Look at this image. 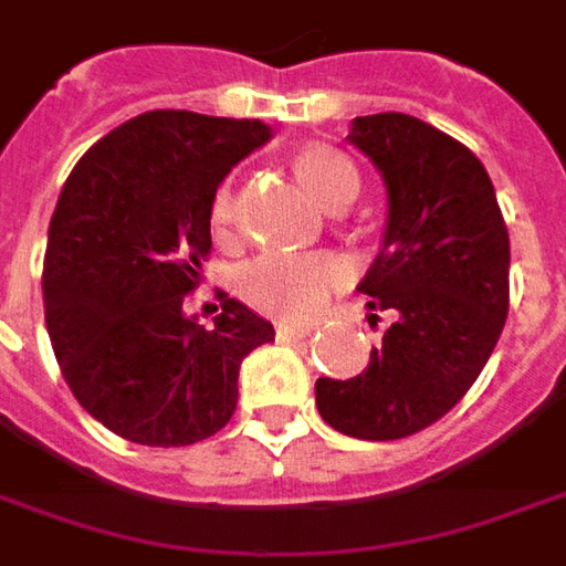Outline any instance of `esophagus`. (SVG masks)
Segmentation results:
<instances>
[{"label": "esophagus", "instance_id": "obj_1", "mask_svg": "<svg viewBox=\"0 0 566 566\" xmlns=\"http://www.w3.org/2000/svg\"><path fill=\"white\" fill-rule=\"evenodd\" d=\"M279 338H305L312 329H315V324H294V321H279Z\"/></svg>", "mask_w": 566, "mask_h": 566}]
</instances>
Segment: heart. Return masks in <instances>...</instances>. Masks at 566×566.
<instances>
[{
    "label": "heart",
    "mask_w": 566,
    "mask_h": 566,
    "mask_svg": "<svg viewBox=\"0 0 566 566\" xmlns=\"http://www.w3.org/2000/svg\"><path fill=\"white\" fill-rule=\"evenodd\" d=\"M294 170L317 203H336V200H354L359 188V177L354 165L333 149H303L296 155ZM233 219V198L228 188H221L212 203V221L230 224ZM347 263L336 254L324 251H270L251 261L242 270L240 287L245 300L284 317H305L317 312L326 303V296L338 284L347 282Z\"/></svg>",
    "instance_id": "obj_1"
}]
</instances>
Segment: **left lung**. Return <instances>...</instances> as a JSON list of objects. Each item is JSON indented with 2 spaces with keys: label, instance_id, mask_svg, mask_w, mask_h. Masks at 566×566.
<instances>
[{
  "label": "left lung",
  "instance_id": "left-lung-1",
  "mask_svg": "<svg viewBox=\"0 0 566 566\" xmlns=\"http://www.w3.org/2000/svg\"><path fill=\"white\" fill-rule=\"evenodd\" d=\"M347 140L387 188L384 240L357 291L392 324L357 378H317L315 401L342 434L396 441L441 420L492 357L510 308V237L485 167L450 134L375 113Z\"/></svg>",
  "mask_w": 566,
  "mask_h": 566
}]
</instances>
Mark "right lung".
<instances>
[{
    "label": "right lung",
    "mask_w": 566,
    "mask_h": 566,
    "mask_svg": "<svg viewBox=\"0 0 566 566\" xmlns=\"http://www.w3.org/2000/svg\"><path fill=\"white\" fill-rule=\"evenodd\" d=\"M270 137L261 119L149 111L62 186L41 279L48 333L74 399L125 441L186 447L224 429L242 359L275 338L224 294L209 329L182 312L212 249L216 188Z\"/></svg>",
    "instance_id": "add662e5"
}]
</instances>
